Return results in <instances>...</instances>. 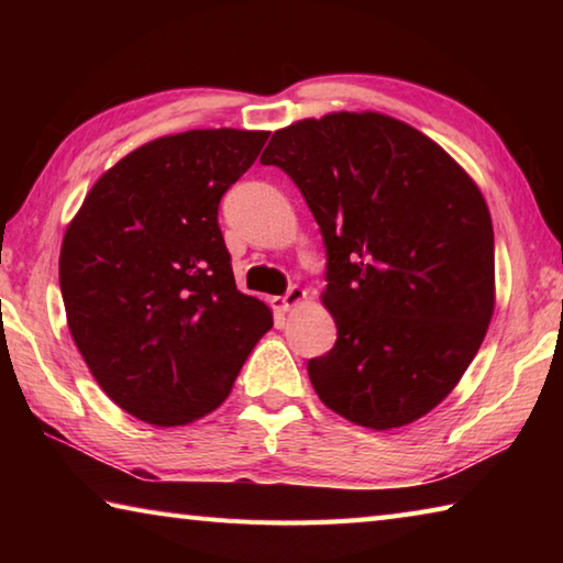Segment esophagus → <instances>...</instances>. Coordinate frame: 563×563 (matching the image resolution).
Masks as SVG:
<instances>
[{
	"mask_svg": "<svg viewBox=\"0 0 563 563\" xmlns=\"http://www.w3.org/2000/svg\"><path fill=\"white\" fill-rule=\"evenodd\" d=\"M305 295H308V292H305V290L300 288V285H290L288 292L280 295V298H275L273 302H275V308L285 312V310H292L298 302H302Z\"/></svg>",
	"mask_w": 563,
	"mask_h": 563,
	"instance_id": "1",
	"label": "esophagus"
}]
</instances>
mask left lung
<instances>
[{"label":"left lung","mask_w":563,"mask_h":563,"mask_svg":"<svg viewBox=\"0 0 563 563\" xmlns=\"http://www.w3.org/2000/svg\"><path fill=\"white\" fill-rule=\"evenodd\" d=\"M261 164L292 178L328 251L338 325L308 362L332 412L369 430L424 417L460 383L494 312V231L470 174L430 136L377 111L273 133Z\"/></svg>","instance_id":"1"}]
</instances>
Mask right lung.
Masks as SVG:
<instances>
[{"mask_svg":"<svg viewBox=\"0 0 563 563\" xmlns=\"http://www.w3.org/2000/svg\"><path fill=\"white\" fill-rule=\"evenodd\" d=\"M268 131L194 129L111 166L66 225L59 285L93 379L129 415L178 427L231 395L273 312L235 288L218 203Z\"/></svg>","mask_w":563,"mask_h":563,"instance_id":"right-lung-1","label":"right lung"}]
</instances>
